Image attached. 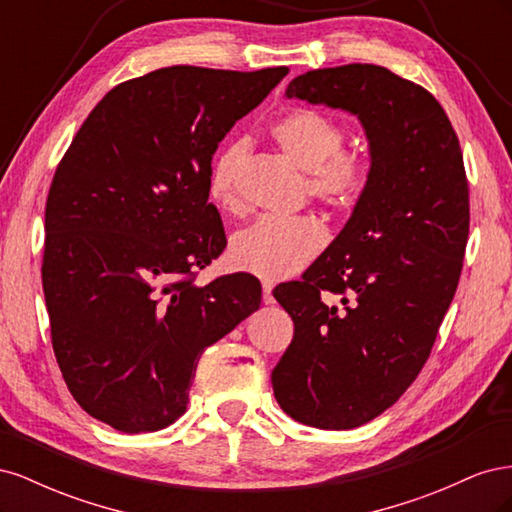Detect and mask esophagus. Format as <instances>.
<instances>
[{"label": "esophagus", "instance_id": "1", "mask_svg": "<svg viewBox=\"0 0 512 512\" xmlns=\"http://www.w3.org/2000/svg\"><path fill=\"white\" fill-rule=\"evenodd\" d=\"M262 301L267 305L273 303V284L271 282H262Z\"/></svg>", "mask_w": 512, "mask_h": 512}]
</instances>
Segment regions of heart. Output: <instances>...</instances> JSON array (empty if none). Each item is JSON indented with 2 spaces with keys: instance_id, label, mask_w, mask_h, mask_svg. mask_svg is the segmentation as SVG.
Wrapping results in <instances>:
<instances>
[{
  "instance_id": "obj_1",
  "label": "heart",
  "mask_w": 512,
  "mask_h": 512,
  "mask_svg": "<svg viewBox=\"0 0 512 512\" xmlns=\"http://www.w3.org/2000/svg\"><path fill=\"white\" fill-rule=\"evenodd\" d=\"M271 138L284 156L307 173V194L327 209L348 213L359 207L369 188V160L359 151H342L346 130L337 119L312 108H297L277 119ZM247 143L224 145L209 166L207 194L220 209L239 207L237 179ZM327 243V228L314 215L271 218L262 215L237 230L228 254L235 267L262 280H284L312 262Z\"/></svg>"
}]
</instances>
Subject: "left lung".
Segmentation results:
<instances>
[{
	"label": "left lung",
	"mask_w": 512,
	"mask_h": 512,
	"mask_svg": "<svg viewBox=\"0 0 512 512\" xmlns=\"http://www.w3.org/2000/svg\"><path fill=\"white\" fill-rule=\"evenodd\" d=\"M286 98L356 115L369 143L359 207L301 282L273 290L294 322L271 374L277 404L303 425L352 429L391 408L429 359L466 254V168L440 102L382 66L309 70Z\"/></svg>",
	"instance_id": "8db88e82"
}]
</instances>
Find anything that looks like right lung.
<instances>
[{
  "label": "right lung",
  "instance_id": "add662e5",
  "mask_svg": "<svg viewBox=\"0 0 512 512\" xmlns=\"http://www.w3.org/2000/svg\"><path fill=\"white\" fill-rule=\"evenodd\" d=\"M286 66H173L98 102L46 198L42 288L57 363L87 414L158 431L188 408L200 354L260 307L250 273L194 284L226 247L207 175L222 138Z\"/></svg>",
  "mask_w": 512,
  "mask_h": 512
}]
</instances>
